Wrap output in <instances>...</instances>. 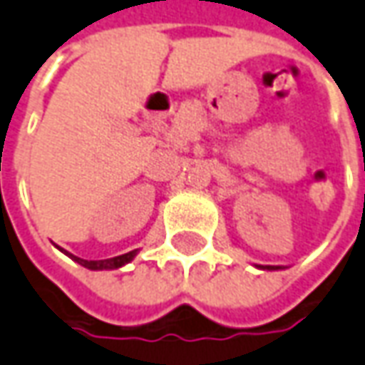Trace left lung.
Segmentation results:
<instances>
[{"label":"left lung","instance_id":"obj_1","mask_svg":"<svg viewBox=\"0 0 365 365\" xmlns=\"http://www.w3.org/2000/svg\"><path fill=\"white\" fill-rule=\"evenodd\" d=\"M266 269H279V266H266Z\"/></svg>","mask_w":365,"mask_h":365}]
</instances>
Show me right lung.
I'll list each match as a JSON object with an SVG mask.
<instances>
[{"instance_id":"add662e5","label":"right lung","mask_w":365,"mask_h":365,"mask_svg":"<svg viewBox=\"0 0 365 365\" xmlns=\"http://www.w3.org/2000/svg\"><path fill=\"white\" fill-rule=\"evenodd\" d=\"M59 250H61V247H59ZM61 252H63L66 255H69L73 262H78L79 266L88 267V269H93V272H101V269H118V267L130 264L131 259L138 255V252H140V250H133V252H128V254L118 255V257H110V259H81V257L69 254V252H66V250H61Z\"/></svg>"}]
</instances>
